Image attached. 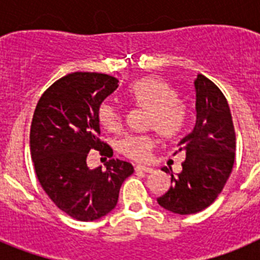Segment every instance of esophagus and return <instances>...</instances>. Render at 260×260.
I'll use <instances>...</instances> for the list:
<instances>
[{"label": "esophagus", "mask_w": 260, "mask_h": 260, "mask_svg": "<svg viewBox=\"0 0 260 260\" xmlns=\"http://www.w3.org/2000/svg\"><path fill=\"white\" fill-rule=\"evenodd\" d=\"M135 171L137 172H146V173H151L153 171L152 168L144 167V165H135Z\"/></svg>", "instance_id": "esophagus-1"}]
</instances>
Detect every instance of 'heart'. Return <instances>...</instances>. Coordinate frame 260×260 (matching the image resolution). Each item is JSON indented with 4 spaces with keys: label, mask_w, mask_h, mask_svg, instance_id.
<instances>
[{
    "label": "heart",
    "mask_w": 260,
    "mask_h": 260,
    "mask_svg": "<svg viewBox=\"0 0 260 260\" xmlns=\"http://www.w3.org/2000/svg\"><path fill=\"white\" fill-rule=\"evenodd\" d=\"M128 102L148 110L147 126L155 128L162 138L177 137L185 127L187 112L177 99V93L164 79L147 77L137 80L127 89ZM99 122L108 132L117 133L122 127V112L112 103L104 102L98 110ZM155 146L148 134L127 135L119 142V151L128 158L144 161Z\"/></svg>",
    "instance_id": "heart-1"
}]
</instances>
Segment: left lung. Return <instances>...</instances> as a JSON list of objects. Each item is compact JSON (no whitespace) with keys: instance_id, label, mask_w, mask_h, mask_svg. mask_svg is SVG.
Returning <instances> with one entry per match:
<instances>
[{"instance_id":"8db88e82","label":"left lung","mask_w":260,"mask_h":260,"mask_svg":"<svg viewBox=\"0 0 260 260\" xmlns=\"http://www.w3.org/2000/svg\"><path fill=\"white\" fill-rule=\"evenodd\" d=\"M194 89L195 126L174 152H185L182 172L171 174V187L157 198L162 208L178 215L201 212L215 202L231 176L236 155V133L225 96L202 74L194 80Z\"/></svg>"}]
</instances>
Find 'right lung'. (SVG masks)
Returning <instances> with one entry per match:
<instances>
[{
    "label": "right lung",
    "instance_id": "right-lung-1",
    "mask_svg": "<svg viewBox=\"0 0 260 260\" xmlns=\"http://www.w3.org/2000/svg\"><path fill=\"white\" fill-rule=\"evenodd\" d=\"M118 87L99 73H71L43 93L29 133V150L41 187L57 207L79 221L98 220L116 207L121 185L134 173L130 162L110 158L91 169V150L108 157L113 150L99 139L98 110Z\"/></svg>",
    "mask_w": 260,
    "mask_h": 260
}]
</instances>
